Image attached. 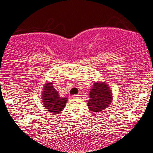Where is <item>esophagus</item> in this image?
<instances>
[{"instance_id": "obj_1", "label": "esophagus", "mask_w": 153, "mask_h": 153, "mask_svg": "<svg viewBox=\"0 0 153 153\" xmlns=\"http://www.w3.org/2000/svg\"><path fill=\"white\" fill-rule=\"evenodd\" d=\"M73 98H79V95H73L72 96Z\"/></svg>"}]
</instances>
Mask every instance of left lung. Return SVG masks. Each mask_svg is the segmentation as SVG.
<instances>
[{
    "instance_id": "obj_1",
    "label": "left lung",
    "mask_w": 153,
    "mask_h": 153,
    "mask_svg": "<svg viewBox=\"0 0 153 153\" xmlns=\"http://www.w3.org/2000/svg\"><path fill=\"white\" fill-rule=\"evenodd\" d=\"M90 99L87 106L94 112H100L108 107L112 101V93L104 82H96L89 92Z\"/></svg>"
}]
</instances>
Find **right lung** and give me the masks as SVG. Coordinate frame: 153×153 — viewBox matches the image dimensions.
I'll return each mask as SVG.
<instances>
[{
    "label": "right lung",
    "mask_w": 153,
    "mask_h": 153,
    "mask_svg": "<svg viewBox=\"0 0 153 153\" xmlns=\"http://www.w3.org/2000/svg\"><path fill=\"white\" fill-rule=\"evenodd\" d=\"M42 103L44 107L54 114H59L63 110L68 98H61L54 87L53 82H47L45 84L42 91Z\"/></svg>",
    "instance_id": "add662e5"
}]
</instances>
